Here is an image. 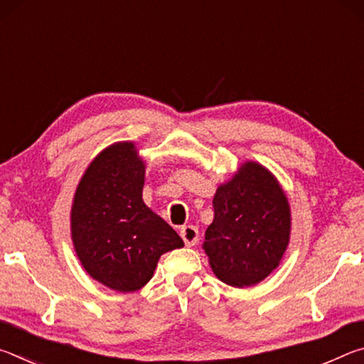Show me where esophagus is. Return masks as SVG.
<instances>
[{
	"label": "esophagus",
	"instance_id": "34e87169",
	"mask_svg": "<svg viewBox=\"0 0 364 364\" xmlns=\"http://www.w3.org/2000/svg\"><path fill=\"white\" fill-rule=\"evenodd\" d=\"M180 234H181L184 244H186L188 247H193V245L199 242V230H197V228L193 225L183 226L180 230Z\"/></svg>",
	"mask_w": 364,
	"mask_h": 364
}]
</instances>
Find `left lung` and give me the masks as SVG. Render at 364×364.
I'll list each match as a JSON object with an SVG mask.
<instances>
[{
  "instance_id": "left-lung-1",
  "label": "left lung",
  "mask_w": 364,
  "mask_h": 364,
  "mask_svg": "<svg viewBox=\"0 0 364 364\" xmlns=\"http://www.w3.org/2000/svg\"><path fill=\"white\" fill-rule=\"evenodd\" d=\"M213 210L202 249L220 281L250 287L279 267L291 241V205L267 167L244 162L217 188Z\"/></svg>"
}]
</instances>
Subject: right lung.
Returning <instances> with one entry per match:
<instances>
[{"label":"right lung","instance_id":"add662e5","mask_svg":"<svg viewBox=\"0 0 364 364\" xmlns=\"http://www.w3.org/2000/svg\"><path fill=\"white\" fill-rule=\"evenodd\" d=\"M146 164L133 141L107 146L91 160L73 194L70 232L82 267L117 292L151 281L160 255L184 242L143 200Z\"/></svg>","mask_w":364,"mask_h":364}]
</instances>
